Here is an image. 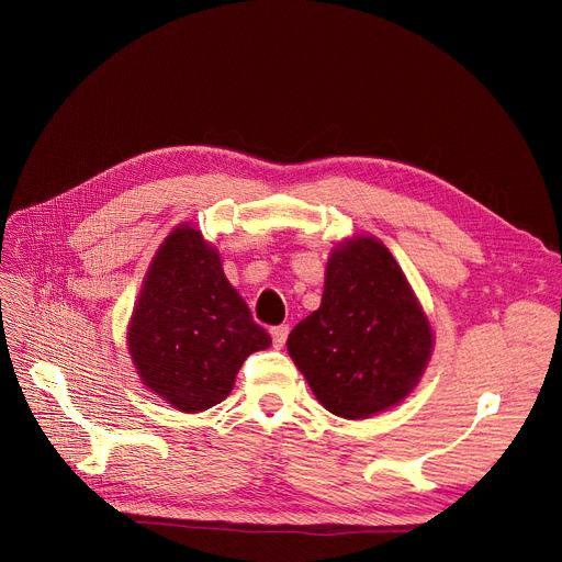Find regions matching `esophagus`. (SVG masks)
I'll list each match as a JSON object with an SVG mask.
<instances>
[{"label": "esophagus", "instance_id": "34e87169", "mask_svg": "<svg viewBox=\"0 0 562 562\" xmlns=\"http://www.w3.org/2000/svg\"><path fill=\"white\" fill-rule=\"evenodd\" d=\"M271 337H273V346L276 348H282L286 337H289V326H276L271 328Z\"/></svg>", "mask_w": 562, "mask_h": 562}]
</instances>
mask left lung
<instances>
[{"mask_svg":"<svg viewBox=\"0 0 562 562\" xmlns=\"http://www.w3.org/2000/svg\"><path fill=\"white\" fill-rule=\"evenodd\" d=\"M318 403L341 419H367L417 387L432 330L394 255L352 236L328 259L321 307L286 339Z\"/></svg>","mask_w":562,"mask_h":562,"instance_id":"1","label":"left lung"}]
</instances>
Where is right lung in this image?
Wrapping results in <instances>:
<instances>
[{"instance_id":"add662e5","label":"right lung","mask_w":562,"mask_h":562,"mask_svg":"<svg viewBox=\"0 0 562 562\" xmlns=\"http://www.w3.org/2000/svg\"><path fill=\"white\" fill-rule=\"evenodd\" d=\"M127 346L143 385L191 415L221 403L246 358L271 337L227 282L218 250L184 223L145 273Z\"/></svg>"}]
</instances>
